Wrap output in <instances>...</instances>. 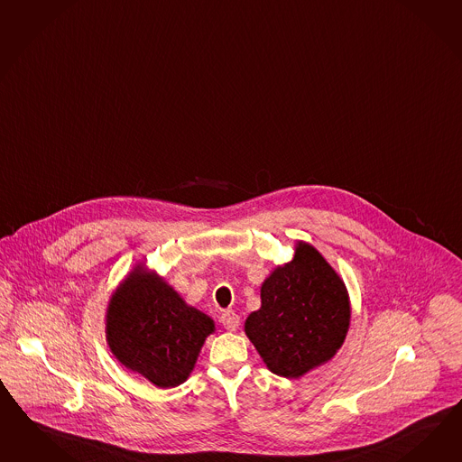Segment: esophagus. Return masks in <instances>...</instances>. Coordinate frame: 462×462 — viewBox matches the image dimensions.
<instances>
[{
	"mask_svg": "<svg viewBox=\"0 0 462 462\" xmlns=\"http://www.w3.org/2000/svg\"><path fill=\"white\" fill-rule=\"evenodd\" d=\"M220 321L226 331H237L238 325H240V318L234 311L222 312Z\"/></svg>",
	"mask_w": 462,
	"mask_h": 462,
	"instance_id": "esophagus-1",
	"label": "esophagus"
}]
</instances>
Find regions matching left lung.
<instances>
[{"label":"left lung","instance_id":"1","mask_svg":"<svg viewBox=\"0 0 462 462\" xmlns=\"http://www.w3.org/2000/svg\"><path fill=\"white\" fill-rule=\"evenodd\" d=\"M292 261L277 265L261 287V308L245 335L273 374L300 378L329 362L349 329L348 289L321 252L298 240Z\"/></svg>","mask_w":462,"mask_h":462}]
</instances>
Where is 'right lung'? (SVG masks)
<instances>
[{
	"mask_svg": "<svg viewBox=\"0 0 462 462\" xmlns=\"http://www.w3.org/2000/svg\"><path fill=\"white\" fill-rule=\"evenodd\" d=\"M213 331L208 314L187 304L144 263L116 287L106 311V339L116 360L160 388L187 382Z\"/></svg>",
	"mask_w": 462,
	"mask_h": 462,
	"instance_id": "obj_1",
	"label": "right lung"
}]
</instances>
